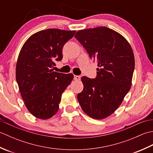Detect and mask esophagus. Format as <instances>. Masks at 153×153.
I'll return each instance as SVG.
<instances>
[{
    "mask_svg": "<svg viewBox=\"0 0 153 153\" xmlns=\"http://www.w3.org/2000/svg\"><path fill=\"white\" fill-rule=\"evenodd\" d=\"M74 79L76 81H79L81 79V76H74Z\"/></svg>",
    "mask_w": 153,
    "mask_h": 153,
    "instance_id": "1",
    "label": "esophagus"
}]
</instances>
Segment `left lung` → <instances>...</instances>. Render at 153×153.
Here are the masks:
<instances>
[{
	"label": "left lung",
	"instance_id": "obj_1",
	"mask_svg": "<svg viewBox=\"0 0 153 153\" xmlns=\"http://www.w3.org/2000/svg\"><path fill=\"white\" fill-rule=\"evenodd\" d=\"M74 37L100 68L95 79L82 77L83 89L77 100L91 118H106L116 111L131 88L135 67L132 48L121 34L106 27L79 30Z\"/></svg>",
	"mask_w": 153,
	"mask_h": 153
}]
</instances>
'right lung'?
<instances>
[{
	"label": "right lung",
	"instance_id": "1",
	"mask_svg": "<svg viewBox=\"0 0 153 153\" xmlns=\"http://www.w3.org/2000/svg\"><path fill=\"white\" fill-rule=\"evenodd\" d=\"M76 31L48 29L33 34L19 52L16 78L24 104L32 115L47 120L59 109L62 94L74 79L72 74L56 72L51 67L62 59L64 44Z\"/></svg>",
	"mask_w": 153,
	"mask_h": 153
}]
</instances>
